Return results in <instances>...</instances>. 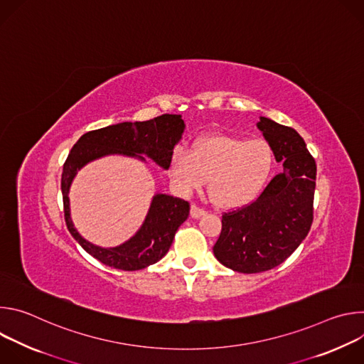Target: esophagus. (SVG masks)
I'll list each match as a JSON object with an SVG mask.
<instances>
[{
  "instance_id": "1",
  "label": "esophagus",
  "mask_w": 364,
  "mask_h": 364,
  "mask_svg": "<svg viewBox=\"0 0 364 364\" xmlns=\"http://www.w3.org/2000/svg\"><path fill=\"white\" fill-rule=\"evenodd\" d=\"M204 213H205V212H204V209H201V207H198L197 204H191V207H190V216H191L193 219H198V218H201Z\"/></svg>"
}]
</instances>
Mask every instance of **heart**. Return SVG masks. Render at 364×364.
<instances>
[{
	"instance_id": "heart-1",
	"label": "heart",
	"mask_w": 364,
	"mask_h": 364,
	"mask_svg": "<svg viewBox=\"0 0 364 364\" xmlns=\"http://www.w3.org/2000/svg\"><path fill=\"white\" fill-rule=\"evenodd\" d=\"M274 164V149L267 141L216 135L198 139L191 151L176 148L168 176L184 194L203 187L209 178L212 200L225 209H236L262 191Z\"/></svg>"
}]
</instances>
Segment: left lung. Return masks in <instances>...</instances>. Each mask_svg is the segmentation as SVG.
I'll list each match as a JSON object with an SVG mask.
<instances>
[{
  "instance_id": "obj_1",
  "label": "left lung",
  "mask_w": 364,
  "mask_h": 364,
  "mask_svg": "<svg viewBox=\"0 0 364 364\" xmlns=\"http://www.w3.org/2000/svg\"><path fill=\"white\" fill-rule=\"evenodd\" d=\"M256 127L284 170L255 201L222 216L213 253L222 265L240 274L281 265L305 239L314 219L317 166L302 136L265 117Z\"/></svg>"
}]
</instances>
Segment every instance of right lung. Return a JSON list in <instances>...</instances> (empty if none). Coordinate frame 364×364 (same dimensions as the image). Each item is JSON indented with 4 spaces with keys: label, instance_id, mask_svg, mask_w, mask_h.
I'll list each match as a JSON object with an SVG mask.
<instances>
[{
    "label": "right lung",
    "instance_id": "right-lung-1",
    "mask_svg": "<svg viewBox=\"0 0 364 364\" xmlns=\"http://www.w3.org/2000/svg\"><path fill=\"white\" fill-rule=\"evenodd\" d=\"M184 128L181 115L164 114L144 122H121L86 132L70 149L62 173L66 226L76 242L103 265L138 271L159 262L168 252L177 229L188 218L190 204L178 197L155 194L142 226L129 240L115 247H100L83 239L70 218L69 190L76 173L87 163L112 154L128 155L141 161H145L142 155H146L155 164L168 170L173 149L181 139Z\"/></svg>",
    "mask_w": 364,
    "mask_h": 364
}]
</instances>
